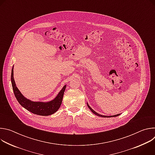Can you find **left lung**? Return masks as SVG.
<instances>
[{"mask_svg": "<svg viewBox=\"0 0 155 155\" xmlns=\"http://www.w3.org/2000/svg\"><path fill=\"white\" fill-rule=\"evenodd\" d=\"M87 107H88V108H89L90 109V110L94 114H95V115H96L97 116H99V117H103V118H108V117H118V116H119L120 115V114H117V115H112V116H105V115H100V114H97V112H96L94 110H93L91 108V107L88 105V104L87 103Z\"/></svg>", "mask_w": 155, "mask_h": 155, "instance_id": "8db88e82", "label": "left lung"}]
</instances>
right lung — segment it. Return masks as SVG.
Here are the masks:
<instances>
[{"label":"right lung","instance_id":"1","mask_svg":"<svg viewBox=\"0 0 155 155\" xmlns=\"http://www.w3.org/2000/svg\"><path fill=\"white\" fill-rule=\"evenodd\" d=\"M11 81L13 92L17 101L22 107H23L31 113L41 116H48L54 114L59 108L62 104L66 85L64 86L62 89L59 91L57 96L53 100L47 102H34L26 99L16 87L13 77V66L12 69Z\"/></svg>","mask_w":155,"mask_h":155}]
</instances>
